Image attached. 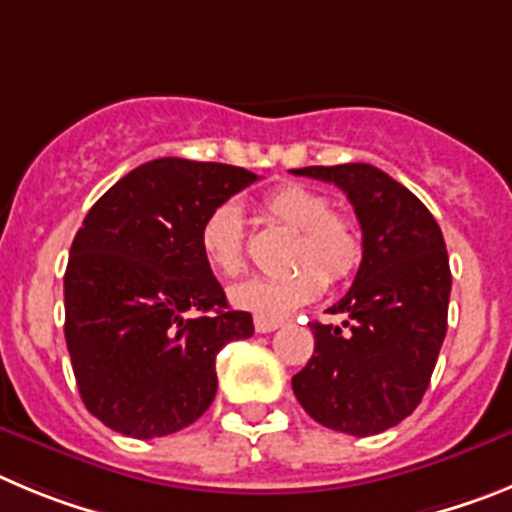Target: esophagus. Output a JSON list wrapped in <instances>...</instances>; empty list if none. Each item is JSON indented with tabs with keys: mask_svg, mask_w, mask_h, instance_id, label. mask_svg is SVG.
<instances>
[{
	"mask_svg": "<svg viewBox=\"0 0 512 512\" xmlns=\"http://www.w3.org/2000/svg\"><path fill=\"white\" fill-rule=\"evenodd\" d=\"M283 324L280 319H267V316H255V329L260 331V334H270V331H275L278 326Z\"/></svg>",
	"mask_w": 512,
	"mask_h": 512,
	"instance_id": "esophagus-1",
	"label": "esophagus"
}]
</instances>
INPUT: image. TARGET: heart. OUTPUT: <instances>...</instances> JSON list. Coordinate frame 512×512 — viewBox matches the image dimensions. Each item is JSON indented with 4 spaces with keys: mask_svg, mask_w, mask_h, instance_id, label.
Masks as SVG:
<instances>
[{
    "mask_svg": "<svg viewBox=\"0 0 512 512\" xmlns=\"http://www.w3.org/2000/svg\"><path fill=\"white\" fill-rule=\"evenodd\" d=\"M262 209L275 222L296 229L290 242V270L270 278H247L229 290V301L255 316L280 319L293 308L313 301L329 280H344L354 273L365 255V242L357 222L342 211H331L329 199L319 191L285 183L265 193ZM199 247L206 265L222 278L245 270V224L234 204H219L206 214L199 229ZM299 265L296 266L295 262Z\"/></svg>",
    "mask_w": 512,
    "mask_h": 512,
    "instance_id": "obj_1",
    "label": "heart"
}]
</instances>
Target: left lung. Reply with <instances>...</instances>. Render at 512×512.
I'll use <instances>...</instances> for the list:
<instances>
[{
  "label": "left lung",
  "instance_id": "obj_1",
  "mask_svg": "<svg viewBox=\"0 0 512 512\" xmlns=\"http://www.w3.org/2000/svg\"><path fill=\"white\" fill-rule=\"evenodd\" d=\"M290 173L342 188L365 242L352 288L329 308L347 319L313 321V354L293 375V393L321 426L382 434L416 411L444 344L451 293L444 234L431 211L375 165Z\"/></svg>",
  "mask_w": 512,
  "mask_h": 512
}]
</instances>
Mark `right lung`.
Segmentation results:
<instances>
[{
  "instance_id": "1",
  "label": "right lung",
  "mask_w": 512,
  "mask_h": 512,
  "mask_svg": "<svg viewBox=\"0 0 512 512\" xmlns=\"http://www.w3.org/2000/svg\"><path fill=\"white\" fill-rule=\"evenodd\" d=\"M245 168L158 158L119 178L73 237L66 344L91 416L132 439L176 434L216 395V354L252 336L206 265L199 229L255 183Z\"/></svg>"
}]
</instances>
